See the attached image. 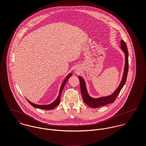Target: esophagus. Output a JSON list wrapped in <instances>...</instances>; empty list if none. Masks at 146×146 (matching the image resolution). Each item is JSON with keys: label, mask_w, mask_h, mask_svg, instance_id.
I'll list each match as a JSON object with an SVG mask.
<instances>
[{"label": "esophagus", "mask_w": 146, "mask_h": 146, "mask_svg": "<svg viewBox=\"0 0 146 146\" xmlns=\"http://www.w3.org/2000/svg\"><path fill=\"white\" fill-rule=\"evenodd\" d=\"M78 70H79V69H76V71H77V72H78Z\"/></svg>", "instance_id": "obj_1"}]
</instances>
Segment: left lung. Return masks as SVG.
<instances>
[{"instance_id":"1","label":"left lung","mask_w":146,"mask_h":146,"mask_svg":"<svg viewBox=\"0 0 146 146\" xmlns=\"http://www.w3.org/2000/svg\"><path fill=\"white\" fill-rule=\"evenodd\" d=\"M121 49L124 52L125 54V63L124 70V73L122 78V80L119 85L118 88L116 89V90L111 95L106 96V97H102L97 98H94L91 97L86 89V84L85 82V80L83 78L81 77L80 76H79V79L80 83V90L81 93L83 97V100L84 102L89 106L90 107L92 108H98L101 106H104V105L109 104H112L116 100V97H117L118 94H119L120 90L125 85L126 78L127 75V72H128V68H129V63H128V51H127V45L125 43V42L121 40Z\"/></svg>"}]
</instances>
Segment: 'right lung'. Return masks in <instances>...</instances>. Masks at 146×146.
I'll list each match as a JSON object with an SVG mask.
<instances>
[{"mask_svg": "<svg viewBox=\"0 0 146 146\" xmlns=\"http://www.w3.org/2000/svg\"><path fill=\"white\" fill-rule=\"evenodd\" d=\"M72 75V73H70L65 78L64 80L63 81L62 85H61V88H60V92H59V95L57 97V98L53 102H52V104H46V105H39V104H36L31 102L30 101H29L28 100H27L28 101V102H29V104H31L35 108H40V109H42V110H53L54 109L56 106H57L58 104H60V97H61V93L62 92L63 89L65 85V84L66 83V82H67V80H68V79Z\"/></svg>", "mask_w": 146, "mask_h": 146, "instance_id": "obj_1", "label": "right lung"}]
</instances>
